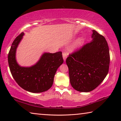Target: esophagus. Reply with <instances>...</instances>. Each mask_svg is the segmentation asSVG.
<instances>
[{"label": "esophagus", "instance_id": "esophagus-1", "mask_svg": "<svg viewBox=\"0 0 121 121\" xmlns=\"http://www.w3.org/2000/svg\"><path fill=\"white\" fill-rule=\"evenodd\" d=\"M62 56H63V60H64V61H65V60H66V58L67 56V53L66 52H63L62 53Z\"/></svg>", "mask_w": 121, "mask_h": 121}]
</instances>
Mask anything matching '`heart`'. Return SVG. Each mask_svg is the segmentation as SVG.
<instances>
[{
  "label": "heart",
  "mask_w": 121,
  "mask_h": 121,
  "mask_svg": "<svg viewBox=\"0 0 121 121\" xmlns=\"http://www.w3.org/2000/svg\"><path fill=\"white\" fill-rule=\"evenodd\" d=\"M84 38H79L78 39L76 42V43L75 44V48H77V47H79V46L81 45L84 42Z\"/></svg>",
  "instance_id": "obj_1"
}]
</instances>
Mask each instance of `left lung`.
<instances>
[{"instance_id": "1", "label": "left lung", "mask_w": 121, "mask_h": 121, "mask_svg": "<svg viewBox=\"0 0 121 121\" xmlns=\"http://www.w3.org/2000/svg\"><path fill=\"white\" fill-rule=\"evenodd\" d=\"M92 32L91 42L69 54L66 59L71 85L82 92L95 89L109 70L110 55L107 41L95 30Z\"/></svg>"}]
</instances>
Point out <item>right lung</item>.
I'll use <instances>...</instances> for the list:
<instances>
[{
  "mask_svg": "<svg viewBox=\"0 0 121 121\" xmlns=\"http://www.w3.org/2000/svg\"><path fill=\"white\" fill-rule=\"evenodd\" d=\"M23 35L22 32L12 44L8 56L10 71L22 89L32 93L45 92L52 87L57 69L63 62L62 52L44 53L35 65L29 67L20 66L16 60V51Z\"/></svg>",
  "mask_w": 121,
  "mask_h": 121,
  "instance_id": "right-lung-1",
  "label": "right lung"
}]
</instances>
